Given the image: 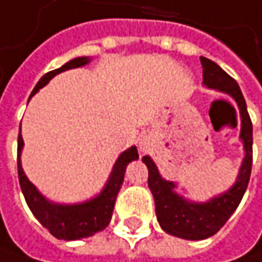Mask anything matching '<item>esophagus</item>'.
<instances>
[{
    "instance_id": "34e87169",
    "label": "esophagus",
    "mask_w": 262,
    "mask_h": 262,
    "mask_svg": "<svg viewBox=\"0 0 262 262\" xmlns=\"http://www.w3.org/2000/svg\"><path fill=\"white\" fill-rule=\"evenodd\" d=\"M141 150L144 151V150H147V147H145V145H141Z\"/></svg>"
}]
</instances>
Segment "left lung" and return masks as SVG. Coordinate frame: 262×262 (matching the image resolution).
<instances>
[{"label": "left lung", "instance_id": "left-lung-1", "mask_svg": "<svg viewBox=\"0 0 262 262\" xmlns=\"http://www.w3.org/2000/svg\"><path fill=\"white\" fill-rule=\"evenodd\" d=\"M204 83L229 94L238 105L242 115V139L245 142L246 156L240 168L237 183L224 195L204 204L184 201L174 192L176 184L160 177L155 162L144 156L142 160L148 168V187L155 196L156 216L163 231L186 240H204L214 235L242 201L252 171V121L246 100L235 79H232L214 61L201 57Z\"/></svg>", "mask_w": 262, "mask_h": 262}]
</instances>
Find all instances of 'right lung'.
I'll list each match as a JSON object with an SVG mask.
<instances>
[{"mask_svg": "<svg viewBox=\"0 0 262 262\" xmlns=\"http://www.w3.org/2000/svg\"><path fill=\"white\" fill-rule=\"evenodd\" d=\"M88 58L81 57V58H75L66 62L62 67L48 72L38 82L36 88L33 90L30 99L36 94L37 91L45 86L49 82L55 75H58L64 70L73 69V67H81L88 62ZM24 141H22V135L19 133L17 136V176H19V184L22 189V193L25 196V201L28 204L30 210L33 211V214L37 217V221L45 226L54 237L60 238V240H79L83 237H91L94 235L97 231H102L107 226L112 217V211H114V205L117 195L121 189L123 180H124V172H126V166L132 160H136L138 150L136 147H132L129 150H126L123 155L118 157L117 163L114 165L112 174L109 177V181L106 183L105 189L100 192L99 196H96L91 201L83 202V204H76V205H58V204H51L46 201L33 186V183H30V180L27 179V176L22 171L20 166V150H22Z\"/></svg>", "mask_w": 262, "mask_h": 262, "instance_id": "obj_1", "label": "right lung"}]
</instances>
